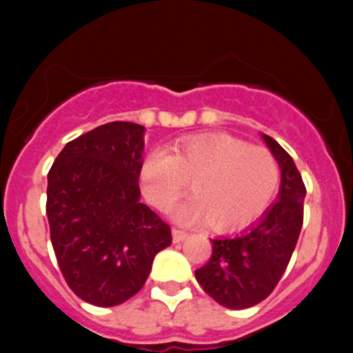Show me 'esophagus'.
Wrapping results in <instances>:
<instances>
[{"instance_id": "esophagus-1", "label": "esophagus", "mask_w": 353, "mask_h": 353, "mask_svg": "<svg viewBox=\"0 0 353 353\" xmlns=\"http://www.w3.org/2000/svg\"><path fill=\"white\" fill-rule=\"evenodd\" d=\"M173 242H176V244H180V242H183V240L187 239V232H183V230H179V228H173Z\"/></svg>"}]
</instances>
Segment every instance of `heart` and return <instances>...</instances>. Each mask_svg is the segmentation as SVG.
Segmentation results:
<instances>
[{
  "instance_id": "heart-1",
  "label": "heart",
  "mask_w": 353,
  "mask_h": 353,
  "mask_svg": "<svg viewBox=\"0 0 353 353\" xmlns=\"http://www.w3.org/2000/svg\"><path fill=\"white\" fill-rule=\"evenodd\" d=\"M192 180L196 196L171 210L174 221H210L221 232L256 223L276 199L281 171L267 148L226 134H199L170 150H152L141 164V187L154 207H170Z\"/></svg>"
}]
</instances>
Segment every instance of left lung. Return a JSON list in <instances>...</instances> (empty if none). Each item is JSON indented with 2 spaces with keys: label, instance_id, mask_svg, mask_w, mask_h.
<instances>
[{
  "label": "left lung",
  "instance_id": "1",
  "mask_svg": "<svg viewBox=\"0 0 353 353\" xmlns=\"http://www.w3.org/2000/svg\"><path fill=\"white\" fill-rule=\"evenodd\" d=\"M261 139L281 170L276 201L235 236L212 239V258L196 270L201 288L228 310L260 304L276 288L297 245L305 187L293 159L267 134Z\"/></svg>",
  "mask_w": 353,
  "mask_h": 353
}]
</instances>
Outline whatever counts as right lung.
Returning <instances> with one entry per match:
<instances>
[{"instance_id":"obj_1","label":"right lung","mask_w":353,"mask_h":353,"mask_svg":"<svg viewBox=\"0 0 353 353\" xmlns=\"http://www.w3.org/2000/svg\"><path fill=\"white\" fill-rule=\"evenodd\" d=\"M145 127L111 121L67 143L48 174L51 242L65 281L101 307L129 301L148 279L171 230L139 201Z\"/></svg>"}]
</instances>
